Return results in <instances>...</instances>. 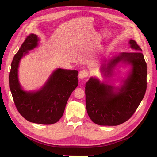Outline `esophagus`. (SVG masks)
Returning a JSON list of instances; mask_svg holds the SVG:
<instances>
[{
    "label": "esophagus",
    "instance_id": "esophagus-1",
    "mask_svg": "<svg viewBox=\"0 0 157 157\" xmlns=\"http://www.w3.org/2000/svg\"><path fill=\"white\" fill-rule=\"evenodd\" d=\"M88 72L86 70H82L80 71L79 72V75H78V78L80 79H83L88 77Z\"/></svg>",
    "mask_w": 157,
    "mask_h": 157
}]
</instances>
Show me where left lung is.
<instances>
[{"label": "left lung", "mask_w": 157, "mask_h": 157, "mask_svg": "<svg viewBox=\"0 0 157 157\" xmlns=\"http://www.w3.org/2000/svg\"><path fill=\"white\" fill-rule=\"evenodd\" d=\"M134 52L120 53L102 63L100 71L105 78H111L115 69L130 66L125 77L116 86L91 77L86 83V106L90 119L101 126H117L133 115L143 99L147 88V64L141 49L136 41L129 40Z\"/></svg>", "instance_id": "left-lung-1"}]
</instances>
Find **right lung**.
Instances as JSON below:
<instances>
[{
    "label": "right lung",
    "instance_id": "right-lung-1",
    "mask_svg": "<svg viewBox=\"0 0 157 157\" xmlns=\"http://www.w3.org/2000/svg\"><path fill=\"white\" fill-rule=\"evenodd\" d=\"M39 41L36 35L31 34L14 56L9 74V86L16 107L23 118L36 124H52L63 116L68 99L78 84V72L58 68L39 89L25 90L19 80V66L23 57L39 46Z\"/></svg>",
    "mask_w": 157,
    "mask_h": 157
}]
</instances>
